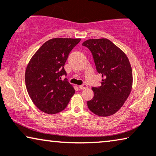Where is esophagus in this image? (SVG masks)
I'll return each mask as SVG.
<instances>
[{
	"label": "esophagus",
	"mask_w": 156,
	"mask_h": 156,
	"mask_svg": "<svg viewBox=\"0 0 156 156\" xmlns=\"http://www.w3.org/2000/svg\"><path fill=\"white\" fill-rule=\"evenodd\" d=\"M87 88H88V86H87L86 84H83L79 86V88L81 89V90H84V89H86Z\"/></svg>",
	"instance_id": "obj_1"
}]
</instances>
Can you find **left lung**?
I'll return each instance as SVG.
<instances>
[{
    "label": "left lung",
    "instance_id": "obj_1",
    "mask_svg": "<svg viewBox=\"0 0 156 156\" xmlns=\"http://www.w3.org/2000/svg\"><path fill=\"white\" fill-rule=\"evenodd\" d=\"M82 45L92 53L97 71L102 74L101 86L92 88L94 96L87 102L88 108L99 116L113 115L131 91L133 73L129 60L108 39H89Z\"/></svg>",
    "mask_w": 156,
    "mask_h": 156
}]
</instances>
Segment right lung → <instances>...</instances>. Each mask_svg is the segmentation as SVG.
Returning <instances> with one entry per match:
<instances>
[{
    "label": "right lung",
    "mask_w": 156,
    "mask_h": 156,
    "mask_svg": "<svg viewBox=\"0 0 156 156\" xmlns=\"http://www.w3.org/2000/svg\"><path fill=\"white\" fill-rule=\"evenodd\" d=\"M80 38H52L43 43L31 58L25 75L26 89L41 111L55 114L64 110L75 93L64 69L66 60Z\"/></svg>",
    "instance_id": "1"
}]
</instances>
